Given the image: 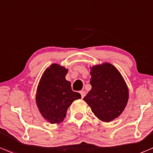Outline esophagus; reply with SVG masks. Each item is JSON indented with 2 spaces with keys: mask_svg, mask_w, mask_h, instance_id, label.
<instances>
[{
  "mask_svg": "<svg viewBox=\"0 0 153 153\" xmlns=\"http://www.w3.org/2000/svg\"><path fill=\"white\" fill-rule=\"evenodd\" d=\"M80 93H81V97H82V98H84V96H85V95H86L85 91H83V90H81V91H80Z\"/></svg>",
  "mask_w": 153,
  "mask_h": 153,
  "instance_id": "esophagus-1",
  "label": "esophagus"
}]
</instances>
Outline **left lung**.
<instances>
[{"label":"left lung","mask_w":153,"mask_h":153,"mask_svg":"<svg viewBox=\"0 0 153 153\" xmlns=\"http://www.w3.org/2000/svg\"><path fill=\"white\" fill-rule=\"evenodd\" d=\"M91 90L84 100L99 120L110 122L118 117L128 99L127 86L119 71L110 63L91 69Z\"/></svg>","instance_id":"8db88e82"}]
</instances>
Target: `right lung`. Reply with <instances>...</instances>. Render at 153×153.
I'll return each mask as SVG.
<instances>
[{
	"label": "right lung",
	"mask_w": 153,
	"mask_h": 153,
	"mask_svg": "<svg viewBox=\"0 0 153 153\" xmlns=\"http://www.w3.org/2000/svg\"><path fill=\"white\" fill-rule=\"evenodd\" d=\"M67 72L66 68L52 64L45 71L37 89V106L42 117L52 124L62 122L71 104L81 97L66 80Z\"/></svg>",
	"instance_id": "obj_1"
}]
</instances>
